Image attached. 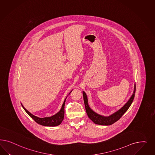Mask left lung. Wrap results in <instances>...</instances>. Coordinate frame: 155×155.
Listing matches in <instances>:
<instances>
[{"instance_id":"1","label":"left lung","mask_w":155,"mask_h":155,"mask_svg":"<svg viewBox=\"0 0 155 155\" xmlns=\"http://www.w3.org/2000/svg\"><path fill=\"white\" fill-rule=\"evenodd\" d=\"M135 91H136V85H135L134 94H132L131 97L129 99V101L127 102V103L125 104V105L123 106L119 110H118L117 112L114 113L111 115L107 117H103L102 115H99L98 114L94 112L91 108H90L88 104L86 94L84 91H83L84 100V106H85L86 113L90 119L94 122V123L97 124H100V125H103V126H108V125L113 124V123H115L122 117L123 115L127 111V110L130 107L135 97Z\"/></svg>"}]
</instances>
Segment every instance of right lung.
<instances>
[{"mask_svg": "<svg viewBox=\"0 0 155 155\" xmlns=\"http://www.w3.org/2000/svg\"><path fill=\"white\" fill-rule=\"evenodd\" d=\"M71 93L69 94H71ZM66 98L64 103L62 106L60 111L58 113H57L51 117H45L40 118V117H37L35 115H32L31 113H29L28 110H27L25 108H24L23 106L21 104L22 107H23L24 110L25 112L28 114V115L33 119V120L38 123V124H41L44 126H57L60 125L62 122L64 117V113H65V102Z\"/></svg>", "mask_w": 155, "mask_h": 155, "instance_id": "obj_1", "label": "right lung"}]
</instances>
